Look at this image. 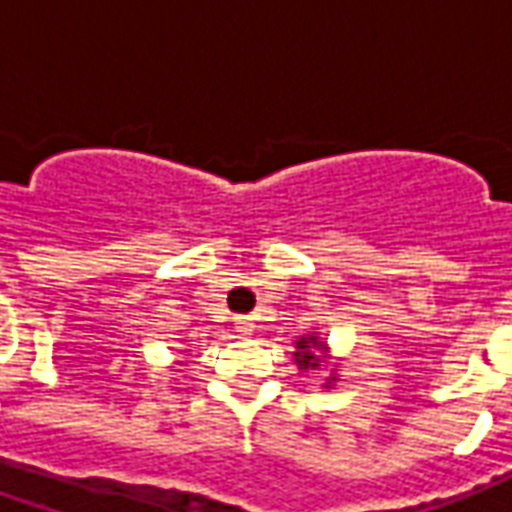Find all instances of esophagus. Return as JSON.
<instances>
[{
    "mask_svg": "<svg viewBox=\"0 0 512 512\" xmlns=\"http://www.w3.org/2000/svg\"><path fill=\"white\" fill-rule=\"evenodd\" d=\"M235 329L244 334V337H249V334L255 332V321L252 318H235Z\"/></svg>",
    "mask_w": 512,
    "mask_h": 512,
    "instance_id": "obj_1",
    "label": "esophagus"
}]
</instances>
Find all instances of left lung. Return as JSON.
<instances>
[{
    "mask_svg": "<svg viewBox=\"0 0 512 512\" xmlns=\"http://www.w3.org/2000/svg\"><path fill=\"white\" fill-rule=\"evenodd\" d=\"M326 348V345L321 343V337H315V334H307V337H299L296 340V365H299V370H318L321 367V351ZM334 376L326 378V386H332Z\"/></svg>",
    "mask_w": 512,
    "mask_h": 512,
    "instance_id": "1",
    "label": "left lung"
}]
</instances>
